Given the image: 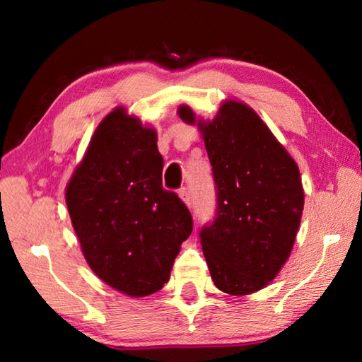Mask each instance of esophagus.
Here are the masks:
<instances>
[{"mask_svg": "<svg viewBox=\"0 0 362 362\" xmlns=\"http://www.w3.org/2000/svg\"><path fill=\"white\" fill-rule=\"evenodd\" d=\"M179 196H180V199L183 201V203H185L188 207L192 206V196H189L187 188H180L179 189Z\"/></svg>", "mask_w": 362, "mask_h": 362, "instance_id": "esophagus-1", "label": "esophagus"}]
</instances>
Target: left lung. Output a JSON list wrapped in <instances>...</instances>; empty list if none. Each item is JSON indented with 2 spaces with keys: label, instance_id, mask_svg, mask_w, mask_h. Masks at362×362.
I'll return each instance as SVG.
<instances>
[{
  "label": "left lung",
  "instance_id": "obj_1",
  "mask_svg": "<svg viewBox=\"0 0 362 362\" xmlns=\"http://www.w3.org/2000/svg\"><path fill=\"white\" fill-rule=\"evenodd\" d=\"M179 116L203 134L217 192L212 223L199 231L214 284L247 296L279 273L303 211L298 168L246 103L228 100L209 122L182 105Z\"/></svg>",
  "mask_w": 362,
  "mask_h": 362
}]
</instances>
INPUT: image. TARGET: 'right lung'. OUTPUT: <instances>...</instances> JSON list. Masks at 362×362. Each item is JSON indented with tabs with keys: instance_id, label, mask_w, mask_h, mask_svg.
I'll return each instance as SVG.
<instances>
[{
	"instance_id": "obj_1",
	"label": "right lung",
	"mask_w": 362,
	"mask_h": 362,
	"mask_svg": "<svg viewBox=\"0 0 362 362\" xmlns=\"http://www.w3.org/2000/svg\"><path fill=\"white\" fill-rule=\"evenodd\" d=\"M156 132L119 107L97 127L66 185L84 259L103 283L145 297L168 283L192 235L188 207L163 188Z\"/></svg>"
}]
</instances>
